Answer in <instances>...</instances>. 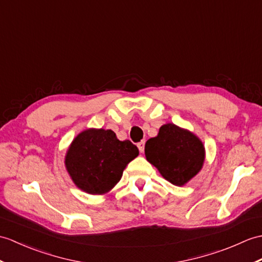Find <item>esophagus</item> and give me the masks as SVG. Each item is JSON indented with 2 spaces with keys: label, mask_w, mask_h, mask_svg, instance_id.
I'll list each match as a JSON object with an SVG mask.
<instances>
[{
  "label": "esophagus",
  "mask_w": 262,
  "mask_h": 262,
  "mask_svg": "<svg viewBox=\"0 0 262 262\" xmlns=\"http://www.w3.org/2000/svg\"><path fill=\"white\" fill-rule=\"evenodd\" d=\"M137 147H138L139 151H141V153H143V151H144V148H145V142L138 143V144H137Z\"/></svg>",
  "instance_id": "1"
}]
</instances>
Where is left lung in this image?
<instances>
[{
  "instance_id": "obj_1",
  "label": "left lung",
  "mask_w": 262,
  "mask_h": 262,
  "mask_svg": "<svg viewBox=\"0 0 262 262\" xmlns=\"http://www.w3.org/2000/svg\"><path fill=\"white\" fill-rule=\"evenodd\" d=\"M145 155L169 183L183 186L202 168L205 149L193 133L169 123L146 142Z\"/></svg>"
}]
</instances>
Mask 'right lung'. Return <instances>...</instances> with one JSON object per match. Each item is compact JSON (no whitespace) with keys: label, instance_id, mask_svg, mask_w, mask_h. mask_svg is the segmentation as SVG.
Masks as SVG:
<instances>
[{"label":"right lung","instance_id":"1","mask_svg":"<svg viewBox=\"0 0 262 262\" xmlns=\"http://www.w3.org/2000/svg\"><path fill=\"white\" fill-rule=\"evenodd\" d=\"M139 154L130 141L111 129L81 132L67 150L64 164L74 183L89 194H105L120 181L127 164Z\"/></svg>","mask_w":262,"mask_h":262}]
</instances>
